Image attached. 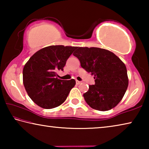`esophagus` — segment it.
Instances as JSON below:
<instances>
[{"label": "esophagus", "instance_id": "obj_1", "mask_svg": "<svg viewBox=\"0 0 149 149\" xmlns=\"http://www.w3.org/2000/svg\"><path fill=\"white\" fill-rule=\"evenodd\" d=\"M75 82H76V84H77V85H79V84H81V82L79 81H77V80L75 81Z\"/></svg>", "mask_w": 149, "mask_h": 149}]
</instances>
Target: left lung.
Returning <instances> with one entry per match:
<instances>
[{
	"label": "left lung",
	"mask_w": 149,
	"mask_h": 149,
	"mask_svg": "<svg viewBox=\"0 0 149 149\" xmlns=\"http://www.w3.org/2000/svg\"><path fill=\"white\" fill-rule=\"evenodd\" d=\"M73 54L82 68L94 75L95 84L84 94L87 104L100 111L115 107L128 86L127 69L122 60L109 50L97 47H77Z\"/></svg>",
	"instance_id": "obj_1"
}]
</instances>
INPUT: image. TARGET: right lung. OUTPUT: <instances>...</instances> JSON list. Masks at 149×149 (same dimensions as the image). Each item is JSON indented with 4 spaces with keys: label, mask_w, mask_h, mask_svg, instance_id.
Returning a JSON list of instances; mask_svg holds the SVG:
<instances>
[{
    "label": "right lung",
    "mask_w": 149,
    "mask_h": 149,
    "mask_svg": "<svg viewBox=\"0 0 149 149\" xmlns=\"http://www.w3.org/2000/svg\"><path fill=\"white\" fill-rule=\"evenodd\" d=\"M76 47L52 45L39 50L30 58L23 70V82L29 97L45 109L56 108L64 102L75 81L57 78Z\"/></svg>",
    "instance_id": "obj_1"
}]
</instances>
